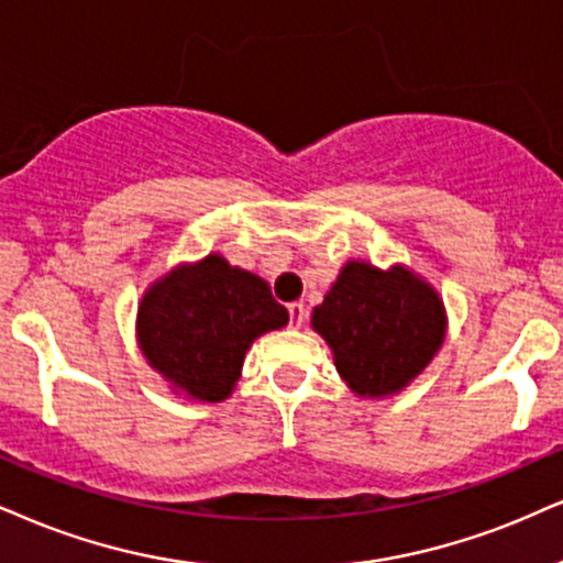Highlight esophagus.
Here are the masks:
<instances>
[{
	"label": "esophagus",
	"instance_id": "34e87169",
	"mask_svg": "<svg viewBox=\"0 0 563 563\" xmlns=\"http://www.w3.org/2000/svg\"><path fill=\"white\" fill-rule=\"evenodd\" d=\"M287 310H289V325H292V329H300V325L305 323V305L292 302Z\"/></svg>",
	"mask_w": 563,
	"mask_h": 563
}]
</instances>
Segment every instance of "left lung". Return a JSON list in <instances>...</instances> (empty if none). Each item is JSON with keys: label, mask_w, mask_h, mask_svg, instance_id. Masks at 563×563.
Wrapping results in <instances>:
<instances>
[{"label": "left lung", "mask_w": 563, "mask_h": 563, "mask_svg": "<svg viewBox=\"0 0 563 563\" xmlns=\"http://www.w3.org/2000/svg\"><path fill=\"white\" fill-rule=\"evenodd\" d=\"M310 325L329 344L352 394L388 399L439 355L449 318L439 289L405 263L378 268L346 261Z\"/></svg>", "instance_id": "left-lung-1"}]
</instances>
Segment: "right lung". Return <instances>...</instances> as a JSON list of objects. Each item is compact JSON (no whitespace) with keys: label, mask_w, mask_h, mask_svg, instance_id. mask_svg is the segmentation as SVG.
Segmentation results:
<instances>
[{"label":"right lung","mask_w":563,"mask_h":563,"mask_svg":"<svg viewBox=\"0 0 563 563\" xmlns=\"http://www.w3.org/2000/svg\"><path fill=\"white\" fill-rule=\"evenodd\" d=\"M287 323V308L271 297L266 279L208 253L148 284L137 302L135 339L177 397L217 405L238 386L255 339Z\"/></svg>","instance_id":"1"}]
</instances>
